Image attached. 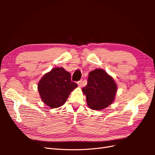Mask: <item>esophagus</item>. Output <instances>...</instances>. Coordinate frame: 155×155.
Segmentation results:
<instances>
[{
    "label": "esophagus",
    "mask_w": 155,
    "mask_h": 155,
    "mask_svg": "<svg viewBox=\"0 0 155 155\" xmlns=\"http://www.w3.org/2000/svg\"><path fill=\"white\" fill-rule=\"evenodd\" d=\"M82 82H83L82 80H80V81H79L78 82V86H79V87H81V86H82Z\"/></svg>",
    "instance_id": "obj_1"
}]
</instances>
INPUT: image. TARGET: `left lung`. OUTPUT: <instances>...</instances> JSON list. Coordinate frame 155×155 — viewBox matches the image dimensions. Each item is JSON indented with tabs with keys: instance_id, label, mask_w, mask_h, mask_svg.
<instances>
[{
	"instance_id": "obj_1",
	"label": "left lung",
	"mask_w": 155,
	"mask_h": 155,
	"mask_svg": "<svg viewBox=\"0 0 155 155\" xmlns=\"http://www.w3.org/2000/svg\"><path fill=\"white\" fill-rule=\"evenodd\" d=\"M114 80L104 70L96 68L89 72L87 85L82 88L87 105L92 110H101L114 101L117 92Z\"/></svg>"
}]
</instances>
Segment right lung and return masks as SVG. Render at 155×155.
Returning a JSON list of instances; mask_svg holds the SVG:
<instances>
[{"label": "right lung", "instance_id": "1", "mask_svg": "<svg viewBox=\"0 0 155 155\" xmlns=\"http://www.w3.org/2000/svg\"><path fill=\"white\" fill-rule=\"evenodd\" d=\"M78 84L71 81V74L63 68L56 67L45 74L38 83L41 100L50 108L62 106Z\"/></svg>", "mask_w": 155, "mask_h": 155}]
</instances>
